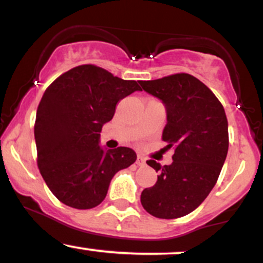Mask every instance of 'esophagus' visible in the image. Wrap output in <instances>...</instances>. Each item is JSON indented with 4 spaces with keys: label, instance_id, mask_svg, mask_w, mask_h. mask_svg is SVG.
<instances>
[{
    "label": "esophagus",
    "instance_id": "1",
    "mask_svg": "<svg viewBox=\"0 0 263 263\" xmlns=\"http://www.w3.org/2000/svg\"><path fill=\"white\" fill-rule=\"evenodd\" d=\"M136 164L140 165V167H144V165H146V159H144L142 156L138 155L137 159H136Z\"/></svg>",
    "mask_w": 263,
    "mask_h": 263
}]
</instances>
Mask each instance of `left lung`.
I'll use <instances>...</instances> for the list:
<instances>
[{
    "instance_id": "obj_1",
    "label": "left lung",
    "mask_w": 263,
    "mask_h": 263,
    "mask_svg": "<svg viewBox=\"0 0 263 263\" xmlns=\"http://www.w3.org/2000/svg\"><path fill=\"white\" fill-rule=\"evenodd\" d=\"M167 110L162 140L174 148L170 165L147 161L159 176L141 194L147 213L159 219L188 215L216 184L229 149L228 119L221 102L200 80L180 73L140 81Z\"/></svg>"
}]
</instances>
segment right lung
Masks as SVG:
<instances>
[{
	"instance_id": "right-lung-1",
	"label": "right lung",
	"mask_w": 263,
	"mask_h": 263,
	"mask_svg": "<svg viewBox=\"0 0 263 263\" xmlns=\"http://www.w3.org/2000/svg\"><path fill=\"white\" fill-rule=\"evenodd\" d=\"M141 90L138 81L91 64L75 66L45 90L34 125L37 163L63 204L84 210L98 206L115 174L137 159L128 147L104 149L99 142L117 102Z\"/></svg>"
}]
</instances>
